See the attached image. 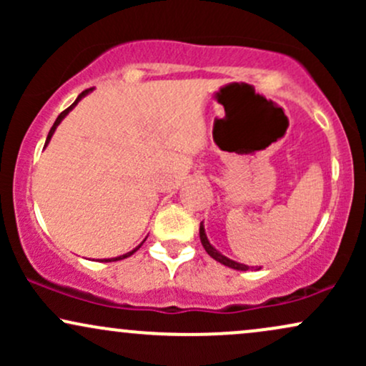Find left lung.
<instances>
[{"label": "left lung", "mask_w": 366, "mask_h": 366, "mask_svg": "<svg viewBox=\"0 0 366 366\" xmlns=\"http://www.w3.org/2000/svg\"><path fill=\"white\" fill-rule=\"evenodd\" d=\"M199 239H201V244H203V247H204V251H207V253H208L209 256H212L213 259H217L218 263L225 264V267L234 268V270H247V268H249V267H247V264L237 263V262H234V259H229V258H227V256H224L222 253H218L215 247L209 244L207 234H204V227H203V224L199 225Z\"/></svg>", "instance_id": "1"}]
</instances>
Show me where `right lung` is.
Wrapping results in <instances>:
<instances>
[{"mask_svg": "<svg viewBox=\"0 0 366 366\" xmlns=\"http://www.w3.org/2000/svg\"><path fill=\"white\" fill-rule=\"evenodd\" d=\"M91 91H92V87H91V89H86V91H82V92H81V94H79V98H77V99H75V102H74L72 104H70V107H69V108H66V110H63V112L60 113V115H58V119H56V120H54V124H53V127H51V130H49L48 137H46V144H44V146H48V142H49V141H51V136H53V134H54V130H56V127H58V124H60V122H61L63 119H65V117H66V115H69V112H70V110H72V108L75 107V104H77L79 102H81V99L84 98V96H86V94H87V92H91ZM141 244H142V242H141ZM141 244H139V246H137V247H136V249H132V251H130V253H125V254H122V256H117V258H112V259H104V262H119V259L129 258V256H130V254H134V253H136V251H137V249H139V247H141Z\"/></svg>", "mask_w": 366, "mask_h": 366, "instance_id": "right-lung-1", "label": "right lung"}]
</instances>
